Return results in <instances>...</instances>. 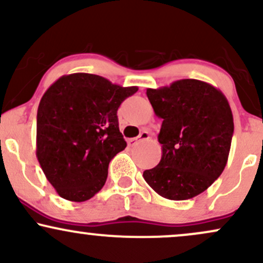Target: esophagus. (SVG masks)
I'll return each mask as SVG.
<instances>
[{"label": "esophagus", "instance_id": "1", "mask_svg": "<svg viewBox=\"0 0 263 263\" xmlns=\"http://www.w3.org/2000/svg\"><path fill=\"white\" fill-rule=\"evenodd\" d=\"M147 140H149V132L148 131H142L141 134H140V136H138V137H136V138H129V140L127 141V143H128V146H135V144H137L138 142H141V141H147Z\"/></svg>", "mask_w": 263, "mask_h": 263}]
</instances>
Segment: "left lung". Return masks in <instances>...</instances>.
<instances>
[{
	"instance_id": "obj_1",
	"label": "left lung",
	"mask_w": 263,
	"mask_h": 263,
	"mask_svg": "<svg viewBox=\"0 0 263 263\" xmlns=\"http://www.w3.org/2000/svg\"><path fill=\"white\" fill-rule=\"evenodd\" d=\"M147 98L163 119L158 135L162 158L143 172L144 180L170 200L197 197L218 179L228 163L234 134L228 99L197 79L147 89Z\"/></svg>"
}]
</instances>
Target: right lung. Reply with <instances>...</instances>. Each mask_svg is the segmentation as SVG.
Wrapping results in <instances>:
<instances>
[{"mask_svg": "<svg viewBox=\"0 0 263 263\" xmlns=\"http://www.w3.org/2000/svg\"><path fill=\"white\" fill-rule=\"evenodd\" d=\"M99 75H63L44 92L37 112V155L62 198L89 200L104 186L108 163L127 143L117 110L137 91Z\"/></svg>", "mask_w": 263, "mask_h": 263, "instance_id": "add662e5", "label": "right lung"}]
</instances>
